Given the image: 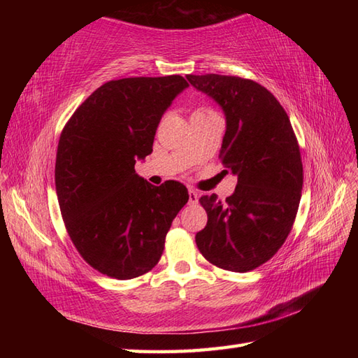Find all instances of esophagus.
Masks as SVG:
<instances>
[{
    "label": "esophagus",
    "mask_w": 358,
    "mask_h": 358,
    "mask_svg": "<svg viewBox=\"0 0 358 358\" xmlns=\"http://www.w3.org/2000/svg\"><path fill=\"white\" fill-rule=\"evenodd\" d=\"M189 203L191 204L199 203V194H196V191H194V189H189Z\"/></svg>",
    "instance_id": "1"
}]
</instances>
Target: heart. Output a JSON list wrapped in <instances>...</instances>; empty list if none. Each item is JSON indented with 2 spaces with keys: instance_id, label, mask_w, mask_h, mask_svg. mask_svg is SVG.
Listing matches in <instances>:
<instances>
[{
  "instance_id": "1",
  "label": "heart",
  "mask_w": 358,
  "mask_h": 358,
  "mask_svg": "<svg viewBox=\"0 0 358 358\" xmlns=\"http://www.w3.org/2000/svg\"><path fill=\"white\" fill-rule=\"evenodd\" d=\"M199 113H214V110L209 109V108H199L194 112V115H199Z\"/></svg>"
}]
</instances>
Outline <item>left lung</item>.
<instances>
[{
	"mask_svg": "<svg viewBox=\"0 0 358 358\" xmlns=\"http://www.w3.org/2000/svg\"><path fill=\"white\" fill-rule=\"evenodd\" d=\"M186 78L223 108L218 157L238 177L226 201L200 199L208 224L195 235L196 248L220 269H257L278 252L295 222L303 189L299 141L283 106L258 83L218 73Z\"/></svg>",
	"mask_w": 358,
	"mask_h": 358,
	"instance_id": "obj_1",
	"label": "left lung"
}]
</instances>
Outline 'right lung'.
<instances>
[{
    "mask_svg": "<svg viewBox=\"0 0 358 358\" xmlns=\"http://www.w3.org/2000/svg\"><path fill=\"white\" fill-rule=\"evenodd\" d=\"M187 81L180 75L104 83L59 135L55 186L66 231L89 266L117 280L149 272L189 200L185 185L152 186L135 159L152 152L164 110Z\"/></svg>",
    "mask_w": 358,
    "mask_h": 358,
    "instance_id": "obj_1",
    "label": "right lung"
}]
</instances>
